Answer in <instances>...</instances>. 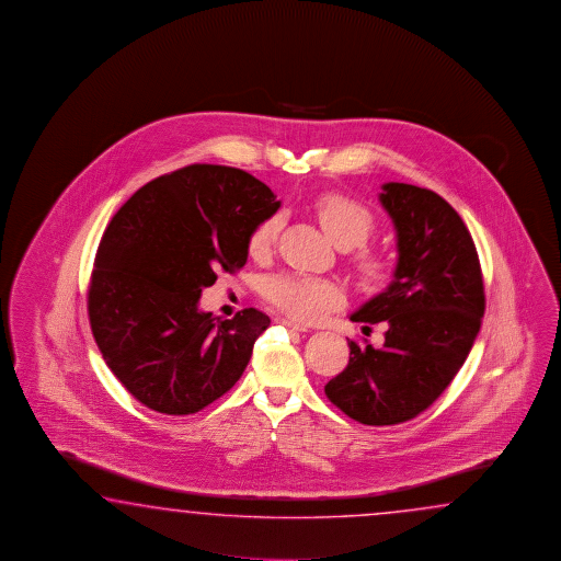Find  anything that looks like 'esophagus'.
Returning <instances> with one entry per match:
<instances>
[{
	"mask_svg": "<svg viewBox=\"0 0 561 561\" xmlns=\"http://www.w3.org/2000/svg\"><path fill=\"white\" fill-rule=\"evenodd\" d=\"M276 322L285 324L286 329H293V331H298V333H307L309 331L305 324H298V322L290 321V319H276Z\"/></svg>",
	"mask_w": 561,
	"mask_h": 561,
	"instance_id": "obj_1",
	"label": "esophagus"
}]
</instances>
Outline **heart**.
<instances>
[{
    "label": "heart",
    "mask_w": 561,
    "mask_h": 561,
    "mask_svg": "<svg viewBox=\"0 0 561 561\" xmlns=\"http://www.w3.org/2000/svg\"><path fill=\"white\" fill-rule=\"evenodd\" d=\"M314 215L319 225L333 240L339 249H355L367 242L370 232L375 230V216L369 208L355 198L341 192H324L314 204ZM280 228V218L271 216L252 230L249 240V251L252 256L268 254ZM358 264L363 273L377 276L381 273L382 264L370 254H360ZM266 297L297 321L309 322L321 319L327 310L334 309L343 302L341 286L317 276L280 275L266 285Z\"/></svg>",
    "instance_id": "b5f03b06"
}]
</instances>
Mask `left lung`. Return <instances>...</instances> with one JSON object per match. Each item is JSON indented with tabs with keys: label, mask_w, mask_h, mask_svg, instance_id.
<instances>
[{
	"label": "left lung",
	"mask_w": 561,
	"mask_h": 561,
	"mask_svg": "<svg viewBox=\"0 0 561 561\" xmlns=\"http://www.w3.org/2000/svg\"><path fill=\"white\" fill-rule=\"evenodd\" d=\"M381 188L397 234L393 280L351 321L385 322V343L348 341L346 369L324 385L331 403L363 425L423 413L463 367L485 310L476 244L454 206L413 184Z\"/></svg>",
	"instance_id": "obj_1"
}]
</instances>
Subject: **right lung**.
<instances>
[{
    "mask_svg": "<svg viewBox=\"0 0 561 561\" xmlns=\"http://www.w3.org/2000/svg\"><path fill=\"white\" fill-rule=\"evenodd\" d=\"M280 206L239 168L192 164L144 184L95 252L88 314L110 370L142 405L191 415L230 391L271 319L198 309L216 273L247 264L252 230Z\"/></svg>",
    "mask_w": 561,
    "mask_h": 561,
    "instance_id": "obj_1",
    "label": "right lung"
}]
</instances>
